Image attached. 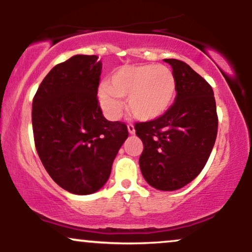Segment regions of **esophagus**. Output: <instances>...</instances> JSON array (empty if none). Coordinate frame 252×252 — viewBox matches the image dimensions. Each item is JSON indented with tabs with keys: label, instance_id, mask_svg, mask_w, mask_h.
Returning a JSON list of instances; mask_svg holds the SVG:
<instances>
[{
	"label": "esophagus",
	"instance_id": "esophagus-1",
	"mask_svg": "<svg viewBox=\"0 0 252 252\" xmlns=\"http://www.w3.org/2000/svg\"><path fill=\"white\" fill-rule=\"evenodd\" d=\"M128 131H129V134H135V126L134 124H131V123H129L128 124Z\"/></svg>",
	"mask_w": 252,
	"mask_h": 252
}]
</instances>
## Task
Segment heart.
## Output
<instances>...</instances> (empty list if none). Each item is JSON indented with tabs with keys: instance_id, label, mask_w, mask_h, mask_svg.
<instances>
[{
	"instance_id": "b5f03b06",
	"label": "heart",
	"mask_w": 252,
	"mask_h": 252,
	"mask_svg": "<svg viewBox=\"0 0 252 252\" xmlns=\"http://www.w3.org/2000/svg\"><path fill=\"white\" fill-rule=\"evenodd\" d=\"M176 79L164 65L126 66L111 74L108 85L99 90L100 105L105 114L117 118L122 112L120 97L136 118L152 121L162 116L174 100Z\"/></svg>"
}]
</instances>
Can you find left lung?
<instances>
[{
    "mask_svg": "<svg viewBox=\"0 0 252 252\" xmlns=\"http://www.w3.org/2000/svg\"><path fill=\"white\" fill-rule=\"evenodd\" d=\"M164 62L176 79L174 104L156 120L135 123V130L143 142V178L156 189L175 190L189 184L206 164L217 138L218 116L210 84L181 60Z\"/></svg>",
    "mask_w": 252,
    "mask_h": 252,
    "instance_id": "obj_1",
    "label": "left lung"
}]
</instances>
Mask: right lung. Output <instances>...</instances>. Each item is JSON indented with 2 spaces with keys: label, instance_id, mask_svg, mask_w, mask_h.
Wrapping results in <instances>:
<instances>
[{
  "label": "right lung",
  "instance_id": "add662e5",
  "mask_svg": "<svg viewBox=\"0 0 252 252\" xmlns=\"http://www.w3.org/2000/svg\"><path fill=\"white\" fill-rule=\"evenodd\" d=\"M74 56L58 63L33 98L35 148L47 173L78 195L102 189L129 132L126 123L103 116L97 92L102 63Z\"/></svg>",
  "mask_w": 252,
  "mask_h": 252
}]
</instances>
